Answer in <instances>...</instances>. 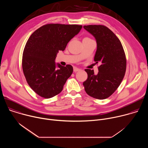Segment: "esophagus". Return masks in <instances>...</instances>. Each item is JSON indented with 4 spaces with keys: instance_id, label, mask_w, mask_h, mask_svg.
Here are the masks:
<instances>
[{
    "instance_id": "obj_1",
    "label": "esophagus",
    "mask_w": 148,
    "mask_h": 148,
    "mask_svg": "<svg viewBox=\"0 0 148 148\" xmlns=\"http://www.w3.org/2000/svg\"><path fill=\"white\" fill-rule=\"evenodd\" d=\"M73 69H74V72H77V71H79L81 70L79 69H78V68H77V67H74Z\"/></svg>"
}]
</instances>
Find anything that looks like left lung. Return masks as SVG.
<instances>
[{"mask_svg":"<svg viewBox=\"0 0 148 148\" xmlns=\"http://www.w3.org/2000/svg\"><path fill=\"white\" fill-rule=\"evenodd\" d=\"M84 28L96 39L94 61L100 66L97 75L94 70H85L88 78L83 86L90 96L106 99L116 90L124 77L126 67L125 51L119 38L107 27L94 25L84 26Z\"/></svg>","mask_w":148,"mask_h":148,"instance_id":"obj_1","label":"left lung"}]
</instances>
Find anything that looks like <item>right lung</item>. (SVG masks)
I'll return each mask as SVG.
<instances>
[{"label": "right lung", "mask_w": 148, "mask_h": 148, "mask_svg": "<svg viewBox=\"0 0 148 148\" xmlns=\"http://www.w3.org/2000/svg\"><path fill=\"white\" fill-rule=\"evenodd\" d=\"M81 25L47 24L30 36L22 57L23 71L30 88L39 96L52 98L61 92L67 79L73 72L71 65H56L59 51L82 28Z\"/></svg>", "instance_id": "1"}]
</instances>
